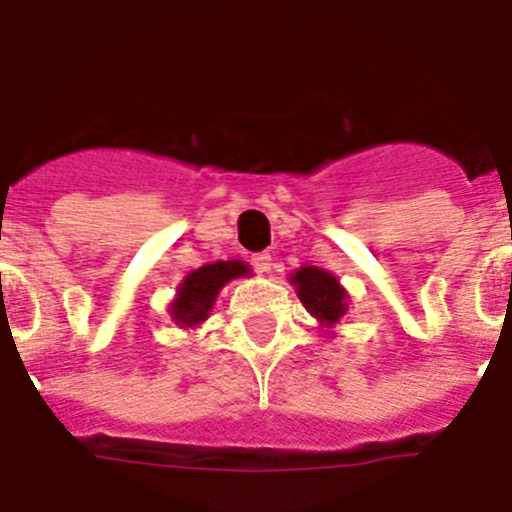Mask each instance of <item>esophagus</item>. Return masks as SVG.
<instances>
[{"instance_id": "1", "label": "esophagus", "mask_w": 512, "mask_h": 512, "mask_svg": "<svg viewBox=\"0 0 512 512\" xmlns=\"http://www.w3.org/2000/svg\"><path fill=\"white\" fill-rule=\"evenodd\" d=\"M270 265H273V260H270L268 252H257V255H252V268H255L257 273H270Z\"/></svg>"}]
</instances>
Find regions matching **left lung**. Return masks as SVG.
I'll use <instances>...</instances> for the list:
<instances>
[{
    "instance_id": "left-lung-1",
    "label": "left lung",
    "mask_w": 512,
    "mask_h": 512,
    "mask_svg": "<svg viewBox=\"0 0 512 512\" xmlns=\"http://www.w3.org/2000/svg\"><path fill=\"white\" fill-rule=\"evenodd\" d=\"M291 281L299 289V299L309 315H315L322 325H336L346 315V291L338 286L333 273L307 265V268L296 270Z\"/></svg>"
}]
</instances>
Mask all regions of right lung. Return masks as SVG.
Here are the masks:
<instances>
[{
    "mask_svg": "<svg viewBox=\"0 0 512 512\" xmlns=\"http://www.w3.org/2000/svg\"><path fill=\"white\" fill-rule=\"evenodd\" d=\"M249 268L239 260H229V263L203 265V268L192 270L190 276L184 278L179 286V296L171 304V315H174L176 325L182 328H192L208 317L210 307L216 302L218 291L223 289V283H229L231 278L247 276Z\"/></svg>",
    "mask_w": 512,
    "mask_h": 512,
    "instance_id": "right-lung-1",
    "label": "right lung"
}]
</instances>
